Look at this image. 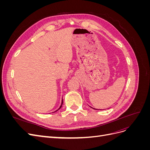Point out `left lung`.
<instances>
[{"label": "left lung", "mask_w": 150, "mask_h": 150, "mask_svg": "<svg viewBox=\"0 0 150 150\" xmlns=\"http://www.w3.org/2000/svg\"><path fill=\"white\" fill-rule=\"evenodd\" d=\"M91 107V106H90ZM91 108H93V109H94V110H97V109H95V108H92V107H91Z\"/></svg>", "instance_id": "1"}]
</instances>
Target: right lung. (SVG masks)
I'll use <instances>...</instances> for the list:
<instances>
[{"instance_id": "add662e5", "label": "right lung", "mask_w": 150, "mask_h": 150, "mask_svg": "<svg viewBox=\"0 0 150 150\" xmlns=\"http://www.w3.org/2000/svg\"><path fill=\"white\" fill-rule=\"evenodd\" d=\"M62 104H63V100H62V103H61V106H60V107H59V108L58 109V110H56V111H58L59 110V109H61V108L62 107ZM56 111H54V112H56Z\"/></svg>"}]
</instances>
